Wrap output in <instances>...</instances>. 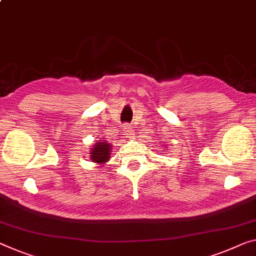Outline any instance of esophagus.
<instances>
[{
	"mask_svg": "<svg viewBox=\"0 0 256 256\" xmlns=\"http://www.w3.org/2000/svg\"><path fill=\"white\" fill-rule=\"evenodd\" d=\"M124 132H126V135H132V128L130 124H124Z\"/></svg>",
	"mask_w": 256,
	"mask_h": 256,
	"instance_id": "obj_1",
	"label": "esophagus"
}]
</instances>
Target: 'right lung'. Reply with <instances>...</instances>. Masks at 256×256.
Here are the masks:
<instances>
[{"mask_svg": "<svg viewBox=\"0 0 256 256\" xmlns=\"http://www.w3.org/2000/svg\"><path fill=\"white\" fill-rule=\"evenodd\" d=\"M112 145L108 143L106 140H100L94 145L92 148V159L94 162L104 164L108 160V156L111 154Z\"/></svg>", "mask_w": 256, "mask_h": 256, "instance_id": "right-lung-1", "label": "right lung"}]
</instances>
